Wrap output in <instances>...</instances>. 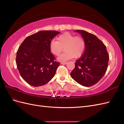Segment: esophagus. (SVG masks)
Instances as JSON below:
<instances>
[{"mask_svg":"<svg viewBox=\"0 0 124 124\" xmlns=\"http://www.w3.org/2000/svg\"><path fill=\"white\" fill-rule=\"evenodd\" d=\"M61 63L62 65H66L67 63V62H61Z\"/></svg>","mask_w":124,"mask_h":124,"instance_id":"1","label":"esophagus"}]
</instances>
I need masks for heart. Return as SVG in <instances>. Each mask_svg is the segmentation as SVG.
Here are the masks:
<instances>
[{"instance_id":"b5f03b06","label":"heart","mask_w":124,"mask_h":124,"mask_svg":"<svg viewBox=\"0 0 124 124\" xmlns=\"http://www.w3.org/2000/svg\"><path fill=\"white\" fill-rule=\"evenodd\" d=\"M64 48L66 52L58 58L59 61L64 62L73 57H79L85 50V40L81 37L65 32L58 37L57 41L52 40L50 43V50L55 56L61 54Z\"/></svg>"}]
</instances>
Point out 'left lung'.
<instances>
[{
	"label": "left lung",
	"mask_w": 124,
	"mask_h": 124,
	"mask_svg": "<svg viewBox=\"0 0 124 124\" xmlns=\"http://www.w3.org/2000/svg\"><path fill=\"white\" fill-rule=\"evenodd\" d=\"M74 31L80 33L84 39L85 48L70 75L78 84L90 87L98 83L106 73L109 56L106 46L96 36L82 30Z\"/></svg>",
	"instance_id": "obj_1"
}]
</instances>
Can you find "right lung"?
<instances>
[{"mask_svg":"<svg viewBox=\"0 0 124 124\" xmlns=\"http://www.w3.org/2000/svg\"><path fill=\"white\" fill-rule=\"evenodd\" d=\"M60 32L40 31L27 37L16 53L17 68L24 80L34 87L47 84L53 78L59 62L50 50V43Z\"/></svg>","mask_w":124,"mask_h":124,"instance_id":"obj_1","label":"right lung"}]
</instances>
